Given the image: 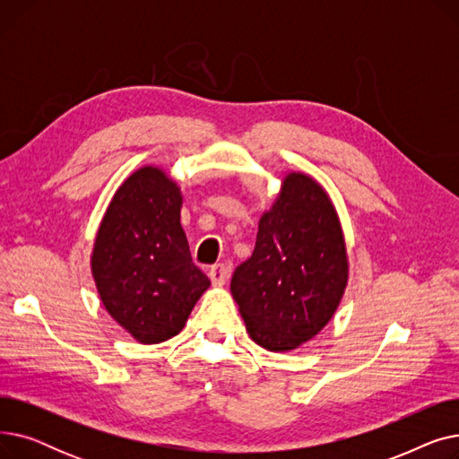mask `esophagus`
<instances>
[{
	"mask_svg": "<svg viewBox=\"0 0 459 459\" xmlns=\"http://www.w3.org/2000/svg\"><path fill=\"white\" fill-rule=\"evenodd\" d=\"M208 275L213 286H223L230 277V270L225 266V264H215V266L210 268Z\"/></svg>",
	"mask_w": 459,
	"mask_h": 459,
	"instance_id": "esophagus-1",
	"label": "esophagus"
}]
</instances>
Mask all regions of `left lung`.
Wrapping results in <instances>:
<instances>
[{"instance_id":"1","label":"left lung","mask_w":459,"mask_h":459,"mask_svg":"<svg viewBox=\"0 0 459 459\" xmlns=\"http://www.w3.org/2000/svg\"><path fill=\"white\" fill-rule=\"evenodd\" d=\"M346 281V246L327 193L301 173L288 175L260 217L253 255L230 281L249 336L270 351L310 341L334 315Z\"/></svg>"}]
</instances>
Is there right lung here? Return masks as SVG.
<instances>
[{"label":"right lung","mask_w":459,"mask_h":459,"mask_svg":"<svg viewBox=\"0 0 459 459\" xmlns=\"http://www.w3.org/2000/svg\"><path fill=\"white\" fill-rule=\"evenodd\" d=\"M178 186L156 167L115 193L92 251L106 310L143 344L178 334L210 279L193 264L180 225Z\"/></svg>","instance_id":"right-lung-1"}]
</instances>
